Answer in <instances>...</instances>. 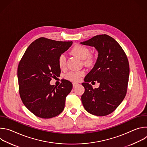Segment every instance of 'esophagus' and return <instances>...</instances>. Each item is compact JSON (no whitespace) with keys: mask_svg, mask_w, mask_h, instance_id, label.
I'll list each match as a JSON object with an SVG mask.
<instances>
[{"mask_svg":"<svg viewBox=\"0 0 147 147\" xmlns=\"http://www.w3.org/2000/svg\"><path fill=\"white\" fill-rule=\"evenodd\" d=\"M79 84H78V83H77V82H73V87H76L77 85H78Z\"/></svg>","mask_w":147,"mask_h":147,"instance_id":"esophagus-1","label":"esophagus"}]
</instances>
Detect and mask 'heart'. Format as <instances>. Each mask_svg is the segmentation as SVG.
Segmentation results:
<instances>
[{"label": "heart", "instance_id": "obj_1", "mask_svg": "<svg viewBox=\"0 0 147 147\" xmlns=\"http://www.w3.org/2000/svg\"><path fill=\"white\" fill-rule=\"evenodd\" d=\"M71 52L77 56L79 58L84 60V63L87 65H91L93 64L94 57L90 55V50L86 46L81 45H77L74 47ZM58 64L61 69L64 68L66 66V56L64 54H61L58 58ZM84 74L83 70L70 71L66 75V78L73 81H78L81 77Z\"/></svg>", "mask_w": 147, "mask_h": 147}]
</instances>
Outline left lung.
<instances>
[{"label": "left lung", "instance_id": "8db88e82", "mask_svg": "<svg viewBox=\"0 0 147 147\" xmlns=\"http://www.w3.org/2000/svg\"><path fill=\"white\" fill-rule=\"evenodd\" d=\"M94 47L98 55L92 69L82 85L85 88L81 101L90 113L99 116L112 113L121 103L127 92L130 68L126 55L111 36L96 35L80 42ZM97 80L98 89H93L88 82Z\"/></svg>", "mask_w": 147, "mask_h": 147}]
</instances>
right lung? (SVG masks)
<instances>
[{
  "label": "right lung",
  "mask_w": 147,
  "mask_h": 147,
  "mask_svg": "<svg viewBox=\"0 0 147 147\" xmlns=\"http://www.w3.org/2000/svg\"><path fill=\"white\" fill-rule=\"evenodd\" d=\"M72 41H56L39 38L28 47L17 69L20 95L26 107L37 117L49 119L63 111L72 83L65 80L58 86L51 85L59 76L58 58L67 51Z\"/></svg>",
  "instance_id": "1"
}]
</instances>
